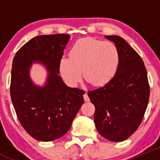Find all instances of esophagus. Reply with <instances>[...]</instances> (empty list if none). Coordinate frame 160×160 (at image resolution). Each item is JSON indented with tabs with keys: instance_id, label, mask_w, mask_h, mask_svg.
I'll return each mask as SVG.
<instances>
[{
	"instance_id": "34e87169",
	"label": "esophagus",
	"mask_w": 160,
	"mask_h": 160,
	"mask_svg": "<svg viewBox=\"0 0 160 160\" xmlns=\"http://www.w3.org/2000/svg\"><path fill=\"white\" fill-rule=\"evenodd\" d=\"M83 98H84V101H90V98H89V97H88V93H87V92L84 93V94H83Z\"/></svg>"
}]
</instances>
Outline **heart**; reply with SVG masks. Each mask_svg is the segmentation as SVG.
Instances as JSON below:
<instances>
[{"label":"heart","instance_id":"b5f03b06","mask_svg":"<svg viewBox=\"0 0 160 160\" xmlns=\"http://www.w3.org/2000/svg\"><path fill=\"white\" fill-rule=\"evenodd\" d=\"M121 56L115 44L93 38L76 42L70 51V58L62 57L59 70L67 84L74 87L81 79L95 87H102L114 78L118 70Z\"/></svg>","mask_w":160,"mask_h":160}]
</instances>
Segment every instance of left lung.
Masks as SVG:
<instances>
[{
    "label": "left lung",
    "instance_id": "1",
    "mask_svg": "<svg viewBox=\"0 0 160 160\" xmlns=\"http://www.w3.org/2000/svg\"><path fill=\"white\" fill-rule=\"evenodd\" d=\"M105 38L119 50L118 70L108 83L88 94L95 107L93 118L98 133L119 142L129 138L141 124L149 103V85L139 55L122 37Z\"/></svg>",
    "mask_w": 160,
    "mask_h": 160
}]
</instances>
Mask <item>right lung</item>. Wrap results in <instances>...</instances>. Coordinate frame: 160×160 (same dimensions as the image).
Instances as JSON below:
<instances>
[{"instance_id":"obj_1","label":"right lung","mask_w":160,"mask_h":160,"mask_svg":"<svg viewBox=\"0 0 160 160\" xmlns=\"http://www.w3.org/2000/svg\"><path fill=\"white\" fill-rule=\"evenodd\" d=\"M70 38L66 34L38 35L25 43L13 59L11 101L21 125L38 141H53L65 135L84 101V91L69 88L59 75ZM35 62L48 70L43 87L30 79V69Z\"/></svg>"}]
</instances>
